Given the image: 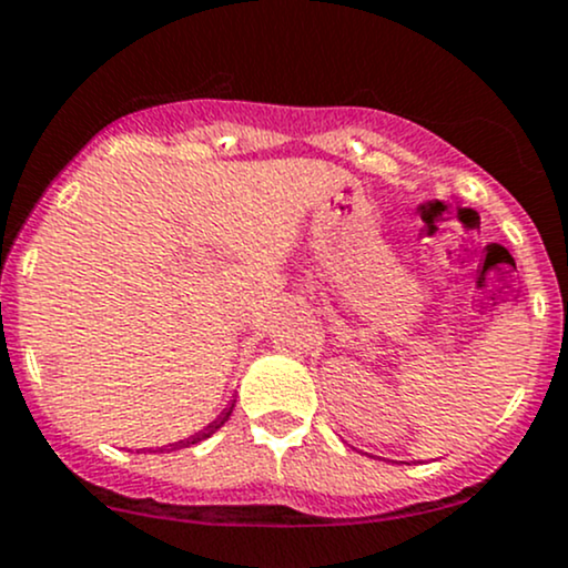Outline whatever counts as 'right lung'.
<instances>
[{
  "label": "right lung",
  "mask_w": 568,
  "mask_h": 568,
  "mask_svg": "<svg viewBox=\"0 0 568 568\" xmlns=\"http://www.w3.org/2000/svg\"><path fill=\"white\" fill-rule=\"evenodd\" d=\"M229 415H232V409H226V413H223L221 417H217V420L213 423V426H207L204 428V432H199L196 436H191V439H183V442H174V445H166V447H159V453H164V450H180V447H189V445H196V442H202V439H207L210 434H215L217 428L223 426V423L229 420Z\"/></svg>",
  "instance_id": "add662e5"
}]
</instances>
